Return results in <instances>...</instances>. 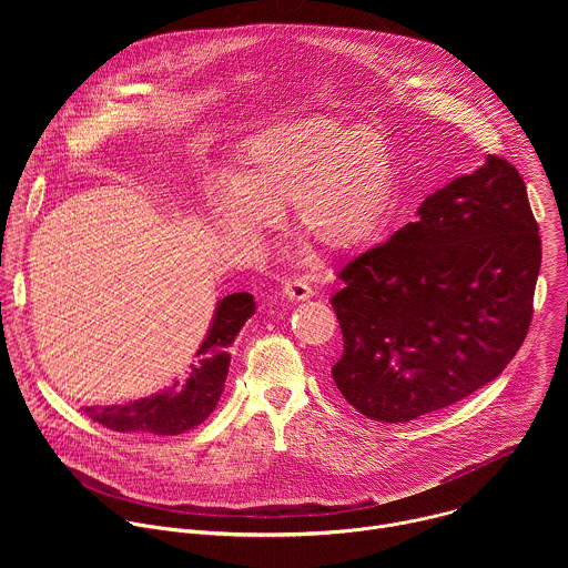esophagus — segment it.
Wrapping results in <instances>:
<instances>
[{"label": "esophagus", "mask_w": 568, "mask_h": 568, "mask_svg": "<svg viewBox=\"0 0 568 568\" xmlns=\"http://www.w3.org/2000/svg\"><path fill=\"white\" fill-rule=\"evenodd\" d=\"M283 292L292 301H305V298L312 296V287L307 285V281L303 276H294V278L285 281L283 283Z\"/></svg>", "instance_id": "1"}]
</instances>
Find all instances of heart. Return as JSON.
Masks as SVG:
<instances>
[{
	"instance_id": "b5f03b06",
	"label": "heart",
	"mask_w": 568,
	"mask_h": 568,
	"mask_svg": "<svg viewBox=\"0 0 568 568\" xmlns=\"http://www.w3.org/2000/svg\"><path fill=\"white\" fill-rule=\"evenodd\" d=\"M393 191L390 150L377 130L310 114L254 134L231 184L211 191L209 209L224 233L258 235L290 204L312 247L348 254L377 231Z\"/></svg>"
}]
</instances>
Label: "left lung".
<instances>
[{
  "label": "left lung",
  "mask_w": 568,
  "mask_h": 568,
  "mask_svg": "<svg viewBox=\"0 0 568 568\" xmlns=\"http://www.w3.org/2000/svg\"><path fill=\"white\" fill-rule=\"evenodd\" d=\"M539 265L526 184L488 154L339 270L337 388L371 420L409 423L493 382L526 339Z\"/></svg>",
  "instance_id": "left-lung-1"
}]
</instances>
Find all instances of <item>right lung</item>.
Here are the masks:
<instances>
[{"mask_svg": "<svg viewBox=\"0 0 568 568\" xmlns=\"http://www.w3.org/2000/svg\"><path fill=\"white\" fill-rule=\"evenodd\" d=\"M254 312L256 303L250 292H235L220 298L195 359L175 384L128 404L88 407L83 412L99 425L123 434L178 436L202 425L213 414L224 390L231 362L229 346Z\"/></svg>", "mask_w": 568, "mask_h": 568, "instance_id": "add662e5", "label": "right lung"}]
</instances>
